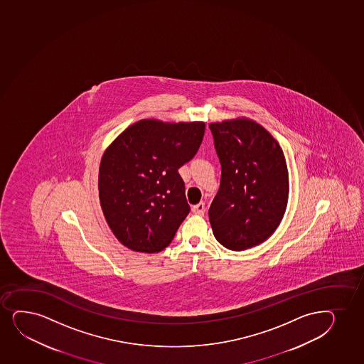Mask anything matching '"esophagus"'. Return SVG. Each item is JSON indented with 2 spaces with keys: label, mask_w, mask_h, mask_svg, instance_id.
<instances>
[{
  "label": "esophagus",
  "mask_w": 364,
  "mask_h": 364,
  "mask_svg": "<svg viewBox=\"0 0 364 364\" xmlns=\"http://www.w3.org/2000/svg\"><path fill=\"white\" fill-rule=\"evenodd\" d=\"M193 213H196L198 216H203L205 213V204L204 203H199V204L194 205L192 208Z\"/></svg>",
  "instance_id": "1"
}]
</instances>
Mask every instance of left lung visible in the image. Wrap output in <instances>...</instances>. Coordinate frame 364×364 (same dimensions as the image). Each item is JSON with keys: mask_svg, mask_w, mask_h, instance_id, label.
I'll return each instance as SVG.
<instances>
[{"mask_svg": "<svg viewBox=\"0 0 364 364\" xmlns=\"http://www.w3.org/2000/svg\"><path fill=\"white\" fill-rule=\"evenodd\" d=\"M209 127L221 164L220 188L209 209L213 235L230 250H247L269 238L284 216V154L266 129L247 119Z\"/></svg>", "mask_w": 364, "mask_h": 364, "instance_id": "8db88e82", "label": "left lung"}]
</instances>
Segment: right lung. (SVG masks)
Masks as SVG:
<instances>
[{"mask_svg":"<svg viewBox=\"0 0 364 364\" xmlns=\"http://www.w3.org/2000/svg\"><path fill=\"white\" fill-rule=\"evenodd\" d=\"M204 131V122L141 120L105 151L100 206L125 247L153 254L172 242L191 211L178 168L197 154Z\"/></svg>","mask_w":364,"mask_h":364,"instance_id":"1","label":"right lung"}]
</instances>
